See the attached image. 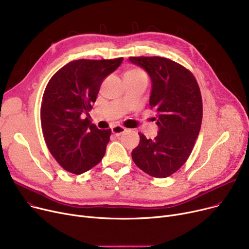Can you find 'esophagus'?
<instances>
[{
  "instance_id": "1",
  "label": "esophagus",
  "mask_w": 249,
  "mask_h": 249,
  "mask_svg": "<svg viewBox=\"0 0 249 249\" xmlns=\"http://www.w3.org/2000/svg\"><path fill=\"white\" fill-rule=\"evenodd\" d=\"M125 131H126V129L120 125H116V126L112 127V133L115 134L116 136H120Z\"/></svg>"
}]
</instances>
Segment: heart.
<instances>
[{"instance_id":"b5f03b06","label":"heart","mask_w":249,"mask_h":249,"mask_svg":"<svg viewBox=\"0 0 249 249\" xmlns=\"http://www.w3.org/2000/svg\"><path fill=\"white\" fill-rule=\"evenodd\" d=\"M140 73H142V71H139V70H136V69L129 70V71H127V72H126V74H140Z\"/></svg>"}]
</instances>
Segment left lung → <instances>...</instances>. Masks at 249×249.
I'll list each match as a JSON object with an SVG mask.
<instances>
[{"label": "left lung", "mask_w": 249, "mask_h": 249, "mask_svg": "<svg viewBox=\"0 0 249 249\" xmlns=\"http://www.w3.org/2000/svg\"><path fill=\"white\" fill-rule=\"evenodd\" d=\"M151 81L149 107L157 114L155 139L142 133L132 150L135 165L146 174L165 178L179 170L191 154L199 134L202 101L192 73L180 64L161 57H130Z\"/></svg>", "instance_id": "left-lung-1"}]
</instances>
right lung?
Segmentation results:
<instances>
[{"label": "right lung", "mask_w": 249, "mask_h": 249, "mask_svg": "<svg viewBox=\"0 0 249 249\" xmlns=\"http://www.w3.org/2000/svg\"><path fill=\"white\" fill-rule=\"evenodd\" d=\"M123 61L76 60L49 81L40 107L42 133L49 150L65 170L82 174L106 154L111 129L100 130L88 118L104 79Z\"/></svg>", "instance_id": "obj_1"}]
</instances>
